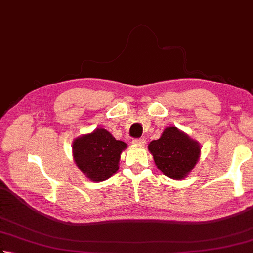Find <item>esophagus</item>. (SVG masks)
I'll return each mask as SVG.
<instances>
[{"label": "esophagus", "instance_id": "34e87169", "mask_svg": "<svg viewBox=\"0 0 253 253\" xmlns=\"http://www.w3.org/2000/svg\"><path fill=\"white\" fill-rule=\"evenodd\" d=\"M132 143L136 146H143L146 143V140L142 139V138H137V139H133Z\"/></svg>", "mask_w": 253, "mask_h": 253}]
</instances>
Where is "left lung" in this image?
<instances>
[{"mask_svg": "<svg viewBox=\"0 0 253 253\" xmlns=\"http://www.w3.org/2000/svg\"><path fill=\"white\" fill-rule=\"evenodd\" d=\"M148 149L158 169L173 180L189 175L201 155L200 143L174 126L166 128L159 139L149 143Z\"/></svg>", "mask_w": 253, "mask_h": 253, "instance_id": "8db88e82", "label": "left lung"}]
</instances>
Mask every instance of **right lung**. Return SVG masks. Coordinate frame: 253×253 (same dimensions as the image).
<instances>
[{
	"mask_svg": "<svg viewBox=\"0 0 253 253\" xmlns=\"http://www.w3.org/2000/svg\"><path fill=\"white\" fill-rule=\"evenodd\" d=\"M126 147L125 142L116 140L106 129L97 128L74 139L73 159L86 177L102 182L110 179L120 169L121 153Z\"/></svg>",
	"mask_w": 253,
	"mask_h": 253,
	"instance_id": "obj_1",
	"label": "right lung"
}]
</instances>
